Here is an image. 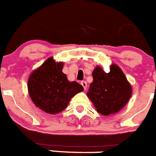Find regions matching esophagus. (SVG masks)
Returning <instances> with one entry per match:
<instances>
[{
  "mask_svg": "<svg viewBox=\"0 0 156 156\" xmlns=\"http://www.w3.org/2000/svg\"><path fill=\"white\" fill-rule=\"evenodd\" d=\"M81 85L83 86L84 90H86V88H87V82H86V81H82V82H81Z\"/></svg>",
  "mask_w": 156,
  "mask_h": 156,
  "instance_id": "esophagus-1",
  "label": "esophagus"
}]
</instances>
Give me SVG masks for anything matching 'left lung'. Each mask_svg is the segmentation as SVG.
Segmentation results:
<instances>
[{
  "mask_svg": "<svg viewBox=\"0 0 156 156\" xmlns=\"http://www.w3.org/2000/svg\"><path fill=\"white\" fill-rule=\"evenodd\" d=\"M92 74L94 81L87 96L97 112L108 116L121 110L130 99L133 91L121 69L112 64L110 71L105 73L101 66H97Z\"/></svg>",
  "mask_w": 156,
  "mask_h": 156,
  "instance_id": "1",
  "label": "left lung"
}]
</instances>
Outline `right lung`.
Listing matches in <instances>:
<instances>
[{"instance_id": "right-lung-1", "label": "right lung", "mask_w": 156, "mask_h": 156, "mask_svg": "<svg viewBox=\"0 0 156 156\" xmlns=\"http://www.w3.org/2000/svg\"><path fill=\"white\" fill-rule=\"evenodd\" d=\"M63 62L52 57L34 70L27 82L29 96L36 106L50 114L62 112L74 95L84 90L77 82L68 81L62 72Z\"/></svg>"}]
</instances>
